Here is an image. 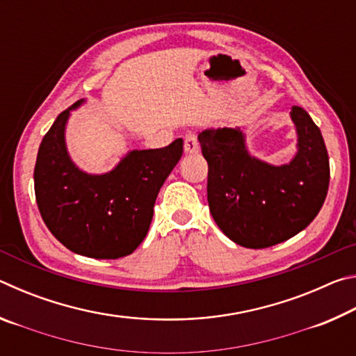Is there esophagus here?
<instances>
[{"mask_svg": "<svg viewBox=\"0 0 356 356\" xmlns=\"http://www.w3.org/2000/svg\"><path fill=\"white\" fill-rule=\"evenodd\" d=\"M184 149H185V154H190V155H195L200 152V143H197V138L195 134L185 135Z\"/></svg>", "mask_w": 356, "mask_h": 356, "instance_id": "34e87169", "label": "esophagus"}]
</instances>
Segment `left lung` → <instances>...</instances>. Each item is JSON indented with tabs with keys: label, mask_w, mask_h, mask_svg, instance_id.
Listing matches in <instances>:
<instances>
[{
	"label": "left lung",
	"mask_w": 356,
	"mask_h": 356,
	"mask_svg": "<svg viewBox=\"0 0 356 356\" xmlns=\"http://www.w3.org/2000/svg\"><path fill=\"white\" fill-rule=\"evenodd\" d=\"M291 119L297 154L280 166L252 156L238 127L197 135L209 163L210 213L225 236L245 248H268L297 236L327 197L330 161L321 129L300 106H292Z\"/></svg>",
	"instance_id": "1"
}]
</instances>
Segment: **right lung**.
Returning <instances> with one entry per match:
<instances>
[{
    "mask_svg": "<svg viewBox=\"0 0 356 356\" xmlns=\"http://www.w3.org/2000/svg\"><path fill=\"white\" fill-rule=\"evenodd\" d=\"M75 102L42 140L34 191L42 220L65 248L94 259L134 252L146 237L161 185L184 152L182 138L161 149L130 150L111 171L88 174L67 152L65 125Z\"/></svg>",
    "mask_w": 356,
    "mask_h": 356,
    "instance_id": "obj_1",
    "label": "right lung"
}]
</instances>
